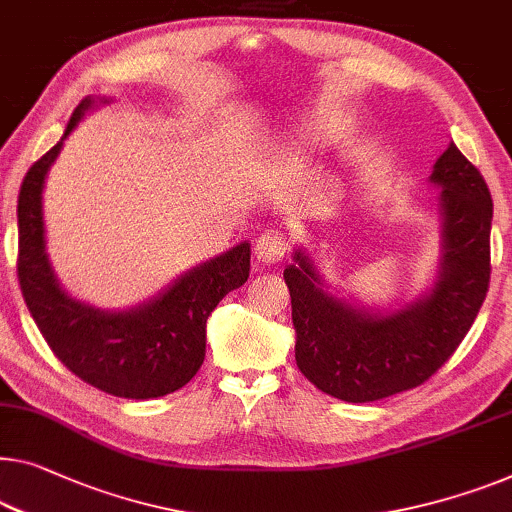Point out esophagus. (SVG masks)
Returning <instances> with one entry per match:
<instances>
[{"mask_svg": "<svg viewBox=\"0 0 512 512\" xmlns=\"http://www.w3.org/2000/svg\"><path fill=\"white\" fill-rule=\"evenodd\" d=\"M287 250H289L287 234L282 230H276V227L264 230L255 241V255L259 262H266V264L280 262V259L287 255Z\"/></svg>", "mask_w": 512, "mask_h": 512, "instance_id": "34e87169", "label": "esophagus"}]
</instances>
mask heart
<instances>
[{"mask_svg": "<svg viewBox=\"0 0 512 512\" xmlns=\"http://www.w3.org/2000/svg\"><path fill=\"white\" fill-rule=\"evenodd\" d=\"M317 131H319V135H331L335 131V124H331V121H319Z\"/></svg>", "mask_w": 512, "mask_h": 512, "instance_id": "1", "label": "heart"}]
</instances>
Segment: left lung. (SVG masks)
Listing matches in <instances>:
<instances>
[{"label":"left lung","instance_id":"8db88e82","mask_svg":"<svg viewBox=\"0 0 512 512\" xmlns=\"http://www.w3.org/2000/svg\"><path fill=\"white\" fill-rule=\"evenodd\" d=\"M441 190L444 257L432 294L391 315L333 299L301 250L285 269L296 365L319 391L375 402L425 384L460 347L490 287V188L451 144L430 177Z\"/></svg>","mask_w":512,"mask_h":512}]
</instances>
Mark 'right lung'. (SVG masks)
I'll return each mask as SVG.
<instances>
[{
  "label": "right lung",
  "mask_w": 512,
  "mask_h": 512,
  "mask_svg": "<svg viewBox=\"0 0 512 512\" xmlns=\"http://www.w3.org/2000/svg\"><path fill=\"white\" fill-rule=\"evenodd\" d=\"M75 108L64 137L89 110ZM64 137L29 167L18 195V280L38 331L61 363L98 391L149 400L179 391L197 375L207 349V319L250 273V246L232 248L197 266L142 308L101 312L59 287L45 255L41 193Z\"/></svg>",
  "instance_id": "1"
}]
</instances>
